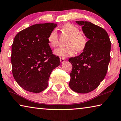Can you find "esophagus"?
I'll return each mask as SVG.
<instances>
[{
  "label": "esophagus",
  "instance_id": "obj_1",
  "mask_svg": "<svg viewBox=\"0 0 121 121\" xmlns=\"http://www.w3.org/2000/svg\"><path fill=\"white\" fill-rule=\"evenodd\" d=\"M60 62L61 63H63L65 62V59L62 58H60Z\"/></svg>",
  "mask_w": 121,
  "mask_h": 121
}]
</instances>
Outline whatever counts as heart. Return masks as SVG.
<instances>
[{
    "mask_svg": "<svg viewBox=\"0 0 121 121\" xmlns=\"http://www.w3.org/2000/svg\"><path fill=\"white\" fill-rule=\"evenodd\" d=\"M62 30L69 38L65 43L67 47L59 48L54 51V54L62 58L73 56L76 51L81 52L85 50L87 44L86 37L79 34L80 30L77 26L71 23H67L62 26ZM48 44L51 47L56 48L58 44V34L56 29L53 30L48 38Z\"/></svg>",
    "mask_w": 121,
    "mask_h": 121,
    "instance_id": "heart-1",
    "label": "heart"
}]
</instances>
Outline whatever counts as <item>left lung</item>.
<instances>
[{"mask_svg":"<svg viewBox=\"0 0 121 121\" xmlns=\"http://www.w3.org/2000/svg\"><path fill=\"white\" fill-rule=\"evenodd\" d=\"M89 39L83 52L70 58L73 65L69 86L73 91L86 93L95 89L106 76L110 60L111 42L107 32L91 22L76 21Z\"/></svg>","mask_w":121,"mask_h":121,"instance_id":"8db88e82","label":"left lung"}]
</instances>
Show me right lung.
<instances>
[{"label":"right lung","mask_w":121,"mask_h":121,"mask_svg":"<svg viewBox=\"0 0 121 121\" xmlns=\"http://www.w3.org/2000/svg\"><path fill=\"white\" fill-rule=\"evenodd\" d=\"M56 23L36 24L20 31L12 45L13 77L27 91L39 93L48 86L52 71L60 65L53 54L48 38Z\"/></svg>","instance_id":"right-lung-1"}]
</instances>
